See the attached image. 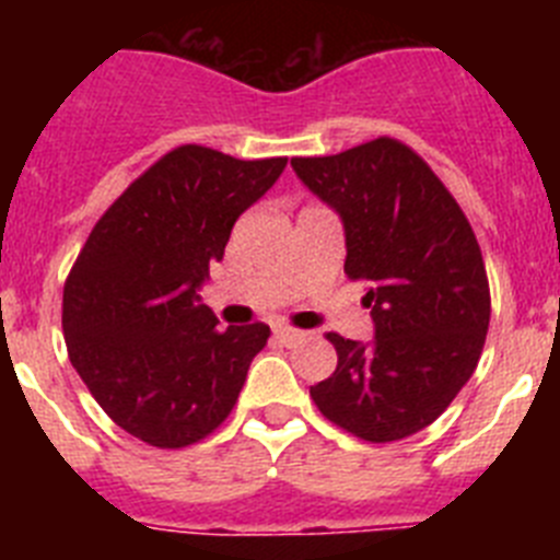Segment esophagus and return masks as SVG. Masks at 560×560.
Returning a JSON list of instances; mask_svg holds the SVG:
<instances>
[{
    "label": "esophagus",
    "instance_id": "34e87169",
    "mask_svg": "<svg viewBox=\"0 0 560 560\" xmlns=\"http://www.w3.org/2000/svg\"><path fill=\"white\" fill-rule=\"evenodd\" d=\"M275 336L283 341V345H294L296 339H303L305 330H296L291 328V325H275Z\"/></svg>",
    "mask_w": 560,
    "mask_h": 560
}]
</instances>
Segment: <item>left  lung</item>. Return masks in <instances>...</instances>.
<instances>
[{
	"label": "left lung",
	"instance_id": "left-lung-1",
	"mask_svg": "<svg viewBox=\"0 0 560 560\" xmlns=\"http://www.w3.org/2000/svg\"><path fill=\"white\" fill-rule=\"evenodd\" d=\"M291 167L345 226V275L364 280L373 341L328 334L339 364L311 387L319 412L370 443L446 412L477 370L491 291L471 224L404 142L378 137Z\"/></svg>",
	"mask_w": 560,
	"mask_h": 560
}]
</instances>
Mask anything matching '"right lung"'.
<instances>
[{
  "label": "right lung",
  "mask_w": 560,
  "mask_h": 560,
  "mask_svg": "<svg viewBox=\"0 0 560 560\" xmlns=\"http://www.w3.org/2000/svg\"><path fill=\"white\" fill-rule=\"evenodd\" d=\"M182 145L148 167L86 237L63 285L69 361L103 412L156 448L224 423L269 325H230L201 303L241 212L285 171Z\"/></svg>",
  "instance_id": "right-lung-1"
}]
</instances>
